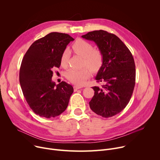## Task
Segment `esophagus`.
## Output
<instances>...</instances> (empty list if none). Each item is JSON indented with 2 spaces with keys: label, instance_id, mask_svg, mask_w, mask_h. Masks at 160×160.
<instances>
[{
  "label": "esophagus",
  "instance_id": "esophagus-1",
  "mask_svg": "<svg viewBox=\"0 0 160 160\" xmlns=\"http://www.w3.org/2000/svg\"><path fill=\"white\" fill-rule=\"evenodd\" d=\"M82 88V86H78V85H74V86H73V88H74V91H77L78 89H81Z\"/></svg>",
  "mask_w": 160,
  "mask_h": 160
}]
</instances>
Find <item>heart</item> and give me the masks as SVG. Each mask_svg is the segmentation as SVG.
Returning a JSON list of instances; mask_svg holds the SVG:
<instances>
[{
  "label": "heart",
  "mask_w": 160,
  "mask_h": 160,
  "mask_svg": "<svg viewBox=\"0 0 160 160\" xmlns=\"http://www.w3.org/2000/svg\"><path fill=\"white\" fill-rule=\"evenodd\" d=\"M73 52L83 58V65L88 66L93 72L98 71L102 66L103 57L98 49H93V46L89 42L82 39H77L71 46ZM69 57L68 50H65L61 56V63L66 67ZM90 76L88 68L80 69H71L66 73L67 78L72 83L77 85L83 84Z\"/></svg>",
  "instance_id": "1"
}]
</instances>
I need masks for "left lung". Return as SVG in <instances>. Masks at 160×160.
<instances>
[{
  "instance_id": "left-lung-1",
  "label": "left lung",
  "mask_w": 160,
  "mask_h": 160,
  "mask_svg": "<svg viewBox=\"0 0 160 160\" xmlns=\"http://www.w3.org/2000/svg\"><path fill=\"white\" fill-rule=\"evenodd\" d=\"M93 41L103 57V62L96 77L101 88L92 87L94 95L89 102L91 109L103 118L120 113L132 98L136 70L133 57L124 42L113 34L99 30L83 35Z\"/></svg>"
}]
</instances>
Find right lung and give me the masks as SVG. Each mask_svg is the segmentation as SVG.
Masks as SVG:
<instances>
[{
	"label": "right lung",
	"instance_id": "1",
	"mask_svg": "<svg viewBox=\"0 0 160 160\" xmlns=\"http://www.w3.org/2000/svg\"><path fill=\"white\" fill-rule=\"evenodd\" d=\"M74 39L69 35L51 32L34 41L25 53L20 69V83L28 105L37 115L55 118L66 109L73 92L65 82L55 85L53 70L61 66L63 52Z\"/></svg>",
	"mask_w": 160,
	"mask_h": 160
}]
</instances>
